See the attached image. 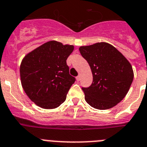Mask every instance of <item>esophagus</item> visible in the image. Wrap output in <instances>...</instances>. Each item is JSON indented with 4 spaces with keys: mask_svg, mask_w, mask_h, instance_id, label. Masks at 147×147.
<instances>
[{
    "mask_svg": "<svg viewBox=\"0 0 147 147\" xmlns=\"http://www.w3.org/2000/svg\"><path fill=\"white\" fill-rule=\"evenodd\" d=\"M76 80H77V81H80V80H81V76H80V75L77 76V77H76Z\"/></svg>",
    "mask_w": 147,
    "mask_h": 147,
    "instance_id": "obj_1",
    "label": "esophagus"
}]
</instances>
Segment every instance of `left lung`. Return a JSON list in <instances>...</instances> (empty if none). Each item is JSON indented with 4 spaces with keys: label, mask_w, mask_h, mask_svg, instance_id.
I'll return each instance as SVG.
<instances>
[{
    "label": "left lung",
    "mask_w": 147,
    "mask_h": 147,
    "mask_svg": "<svg viewBox=\"0 0 147 147\" xmlns=\"http://www.w3.org/2000/svg\"><path fill=\"white\" fill-rule=\"evenodd\" d=\"M89 63L93 81L82 87L87 104L97 109H107L120 103L133 81L132 67L115 47L105 42L79 48Z\"/></svg>",
    "instance_id": "1"
}]
</instances>
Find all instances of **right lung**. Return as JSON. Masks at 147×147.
I'll use <instances>...</instances> for the list:
<instances>
[{
  "label": "right lung",
  "instance_id": "right-lung-1",
  "mask_svg": "<svg viewBox=\"0 0 147 147\" xmlns=\"http://www.w3.org/2000/svg\"><path fill=\"white\" fill-rule=\"evenodd\" d=\"M74 46L56 40L43 43L26 55L20 66L23 89L30 100L43 109L63 104L75 77L69 75L66 59Z\"/></svg>",
  "mask_w": 147,
  "mask_h": 147
}]
</instances>
